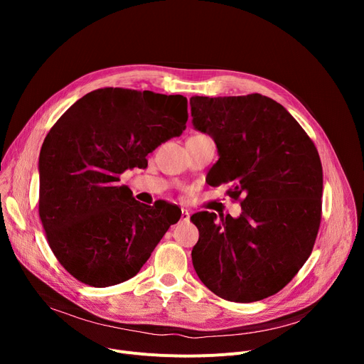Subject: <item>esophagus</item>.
Listing matches in <instances>:
<instances>
[{
  "label": "esophagus",
  "mask_w": 364,
  "mask_h": 364,
  "mask_svg": "<svg viewBox=\"0 0 364 364\" xmlns=\"http://www.w3.org/2000/svg\"><path fill=\"white\" fill-rule=\"evenodd\" d=\"M188 218H190V213L187 211V209L181 208V221H188Z\"/></svg>",
  "instance_id": "34e87169"
}]
</instances>
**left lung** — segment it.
Instances as JSON below:
<instances>
[{
	"label": "left lung",
	"instance_id": "1",
	"mask_svg": "<svg viewBox=\"0 0 364 364\" xmlns=\"http://www.w3.org/2000/svg\"><path fill=\"white\" fill-rule=\"evenodd\" d=\"M193 125L211 136L220 159L213 184L242 206L239 218L192 215L199 240L193 267L225 301L254 302L288 284L311 255L321 221L318 151L292 114L261 94L190 99Z\"/></svg>",
	"mask_w": 364,
	"mask_h": 364
}]
</instances>
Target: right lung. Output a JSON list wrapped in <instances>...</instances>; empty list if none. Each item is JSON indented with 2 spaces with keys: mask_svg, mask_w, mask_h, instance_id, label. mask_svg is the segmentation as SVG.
I'll return each instance as SVG.
<instances>
[{
  "mask_svg": "<svg viewBox=\"0 0 364 364\" xmlns=\"http://www.w3.org/2000/svg\"><path fill=\"white\" fill-rule=\"evenodd\" d=\"M187 99L129 88H99L73 103L48 131L40 153L38 213L63 269L106 288L136 276L168 228L177 205L147 206L121 174L186 129Z\"/></svg>",
  "mask_w": 364,
  "mask_h": 364,
  "instance_id": "1",
  "label": "right lung"
}]
</instances>
